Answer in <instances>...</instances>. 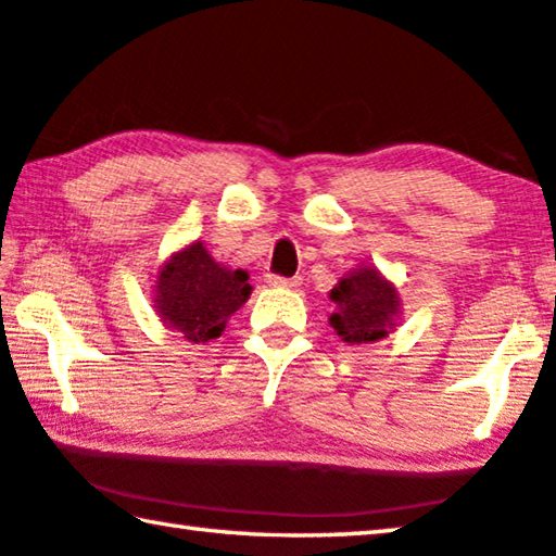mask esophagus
Listing matches in <instances>:
<instances>
[{
    "label": "esophagus",
    "instance_id": "obj_1",
    "mask_svg": "<svg viewBox=\"0 0 556 556\" xmlns=\"http://www.w3.org/2000/svg\"><path fill=\"white\" fill-rule=\"evenodd\" d=\"M265 281L269 287H287V289H296L301 285V277H281V275H265Z\"/></svg>",
    "mask_w": 556,
    "mask_h": 556
}]
</instances>
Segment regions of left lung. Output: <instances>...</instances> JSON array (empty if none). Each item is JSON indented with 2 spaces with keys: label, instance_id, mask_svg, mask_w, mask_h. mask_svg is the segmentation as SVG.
Here are the masks:
<instances>
[{
  "label": "left lung",
  "instance_id": "8db88e82",
  "mask_svg": "<svg viewBox=\"0 0 556 556\" xmlns=\"http://www.w3.org/2000/svg\"><path fill=\"white\" fill-rule=\"evenodd\" d=\"M336 314L331 326L345 343H372L388 336L400 314V296L375 267H361L345 275L331 289Z\"/></svg>",
  "mask_w": 556,
  "mask_h": 556
}]
</instances>
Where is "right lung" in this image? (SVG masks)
Wrapping results in <instances>:
<instances>
[{
  "label": "right lung",
  "mask_w": 556,
  "mask_h": 556,
  "mask_svg": "<svg viewBox=\"0 0 556 556\" xmlns=\"http://www.w3.org/2000/svg\"><path fill=\"white\" fill-rule=\"evenodd\" d=\"M250 294L248 271L220 267L203 242H193L159 271L156 312L186 341L208 343L223 333L225 321Z\"/></svg>",
  "instance_id": "right-lung-1"
}]
</instances>
